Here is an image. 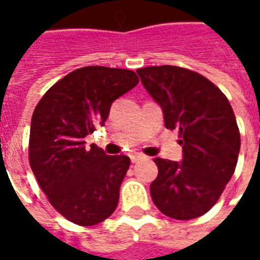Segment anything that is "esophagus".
I'll return each mask as SVG.
<instances>
[{
  "instance_id": "1",
  "label": "esophagus",
  "mask_w": 260,
  "mask_h": 260,
  "mask_svg": "<svg viewBox=\"0 0 260 260\" xmlns=\"http://www.w3.org/2000/svg\"><path fill=\"white\" fill-rule=\"evenodd\" d=\"M143 158H145L143 154L135 153V154H132V156H131V161H132V163H138V161H141V160H143Z\"/></svg>"
}]
</instances>
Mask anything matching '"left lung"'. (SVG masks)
<instances>
[{
    "label": "left lung",
    "instance_id": "obj_1",
    "mask_svg": "<svg viewBox=\"0 0 260 260\" xmlns=\"http://www.w3.org/2000/svg\"><path fill=\"white\" fill-rule=\"evenodd\" d=\"M142 85L161 107L164 125L180 129L181 161L156 157L153 203L175 220L209 212L234 174L241 138L227 97L205 76L174 65L136 71Z\"/></svg>",
    "mask_w": 260,
    "mask_h": 260
}]
</instances>
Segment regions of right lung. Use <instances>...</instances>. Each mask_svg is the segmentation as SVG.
I'll use <instances>...</instances> for the list:
<instances>
[{"label":"right lung","instance_id":"1","mask_svg":"<svg viewBox=\"0 0 260 260\" xmlns=\"http://www.w3.org/2000/svg\"><path fill=\"white\" fill-rule=\"evenodd\" d=\"M134 71L83 67L58 80L35 108L31 171L54 209L78 225H96L118 205L128 156H108L85 138L104 125L114 100L134 89Z\"/></svg>","mask_w":260,"mask_h":260}]
</instances>
